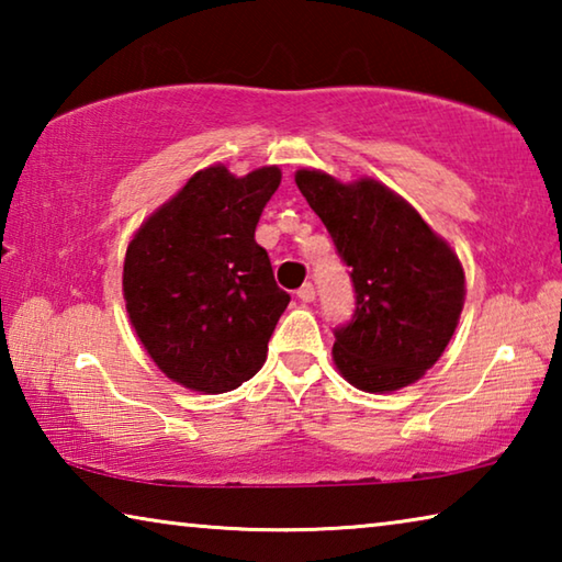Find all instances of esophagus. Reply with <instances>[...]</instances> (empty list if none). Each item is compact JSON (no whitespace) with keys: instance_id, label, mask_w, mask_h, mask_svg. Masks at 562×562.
I'll return each mask as SVG.
<instances>
[{"instance_id":"esophagus-1","label":"esophagus","mask_w":562,"mask_h":562,"mask_svg":"<svg viewBox=\"0 0 562 562\" xmlns=\"http://www.w3.org/2000/svg\"><path fill=\"white\" fill-rule=\"evenodd\" d=\"M297 297H300L302 302H312V300H315V297H317V292H315V284H312V282H304L302 288L297 290Z\"/></svg>"}]
</instances>
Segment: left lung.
<instances>
[{
  "label": "left lung",
  "mask_w": 562,
  "mask_h": 562,
  "mask_svg": "<svg viewBox=\"0 0 562 562\" xmlns=\"http://www.w3.org/2000/svg\"><path fill=\"white\" fill-rule=\"evenodd\" d=\"M300 193L349 268L355 315L335 327V364L364 392H394L436 364L463 307V268L412 205L376 180L297 170Z\"/></svg>",
  "instance_id": "1"
}]
</instances>
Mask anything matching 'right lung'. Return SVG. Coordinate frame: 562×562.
<instances>
[{"mask_svg": "<svg viewBox=\"0 0 562 562\" xmlns=\"http://www.w3.org/2000/svg\"><path fill=\"white\" fill-rule=\"evenodd\" d=\"M280 178L274 166L245 178L205 168L131 240L123 262L131 325L173 382L223 394L262 367L290 302L255 243Z\"/></svg>", "mask_w": 562, "mask_h": 562, "instance_id": "add662e5", "label": "right lung"}]
</instances>
